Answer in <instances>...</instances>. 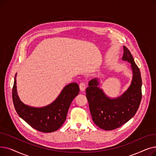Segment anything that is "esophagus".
Segmentation results:
<instances>
[{
  "label": "esophagus",
  "mask_w": 156,
  "mask_h": 156,
  "mask_svg": "<svg viewBox=\"0 0 156 156\" xmlns=\"http://www.w3.org/2000/svg\"><path fill=\"white\" fill-rule=\"evenodd\" d=\"M86 88V84L84 82H81L80 84V89L81 92H83Z\"/></svg>",
  "instance_id": "esophagus-1"
}]
</instances>
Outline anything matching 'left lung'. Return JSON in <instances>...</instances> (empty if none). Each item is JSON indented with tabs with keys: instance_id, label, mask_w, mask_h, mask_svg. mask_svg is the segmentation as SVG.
<instances>
[{
	"instance_id": "obj_1",
	"label": "left lung",
	"mask_w": 156,
	"mask_h": 156,
	"mask_svg": "<svg viewBox=\"0 0 156 156\" xmlns=\"http://www.w3.org/2000/svg\"><path fill=\"white\" fill-rule=\"evenodd\" d=\"M122 60L131 64L133 78L127 90L120 97L109 98L99 88L98 78L91 80L86 89L94 123L104 130L116 129L132 118L136 112L142 99V78L140 71L127 47L123 46Z\"/></svg>"
}]
</instances>
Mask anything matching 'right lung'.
Returning <instances> with one entry per match:
<instances>
[{"label":"right lung","instance_id":"1","mask_svg":"<svg viewBox=\"0 0 156 156\" xmlns=\"http://www.w3.org/2000/svg\"><path fill=\"white\" fill-rule=\"evenodd\" d=\"M16 74L12 88V101L19 116L32 128L44 133H51L58 129L66 119L71 102L80 92L76 83L64 87L59 95L51 104L42 108L31 107L22 102L16 89Z\"/></svg>","mask_w":156,"mask_h":156}]
</instances>
